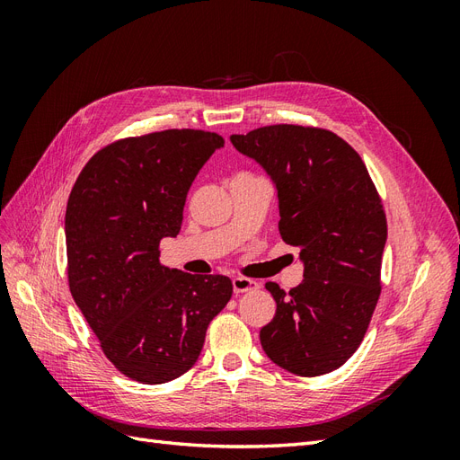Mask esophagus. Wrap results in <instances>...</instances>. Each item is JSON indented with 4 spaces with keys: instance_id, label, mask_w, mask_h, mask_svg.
<instances>
[{
    "instance_id": "esophagus-1",
    "label": "esophagus",
    "mask_w": 460,
    "mask_h": 460,
    "mask_svg": "<svg viewBox=\"0 0 460 460\" xmlns=\"http://www.w3.org/2000/svg\"><path fill=\"white\" fill-rule=\"evenodd\" d=\"M234 286V294H245V291H253L259 288V284L252 278H243V276H235L232 280Z\"/></svg>"
}]
</instances>
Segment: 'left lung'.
I'll return each instance as SVG.
<instances>
[{
  "mask_svg": "<svg viewBox=\"0 0 460 460\" xmlns=\"http://www.w3.org/2000/svg\"><path fill=\"white\" fill-rule=\"evenodd\" d=\"M276 186L282 240L299 247L303 282L267 288L276 314L261 345L280 368L313 376L340 368L363 341L380 297L387 222L358 153L330 130L272 124L232 134Z\"/></svg>",
  "mask_w": 460,
  "mask_h": 460,
  "instance_id": "1",
  "label": "left lung"
}]
</instances>
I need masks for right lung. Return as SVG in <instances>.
<instances>
[{"instance_id": "1", "label": "right lung", "mask_w": 460, "mask_h": 460, "mask_svg": "<svg viewBox=\"0 0 460 460\" xmlns=\"http://www.w3.org/2000/svg\"><path fill=\"white\" fill-rule=\"evenodd\" d=\"M222 146V136L191 128L124 137L95 153L68 196V288L105 357L140 384L196 365L208 323L232 297L228 276L159 262L191 182Z\"/></svg>"}]
</instances>
